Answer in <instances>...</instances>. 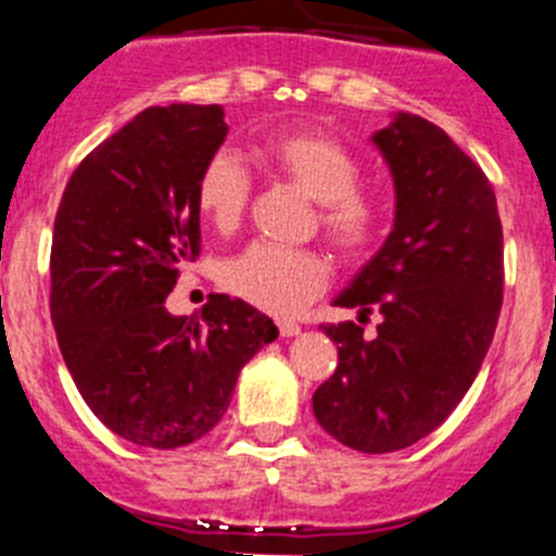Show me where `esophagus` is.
<instances>
[{"instance_id":"34e87169","label":"esophagus","mask_w":556,"mask_h":556,"mask_svg":"<svg viewBox=\"0 0 556 556\" xmlns=\"http://www.w3.org/2000/svg\"><path fill=\"white\" fill-rule=\"evenodd\" d=\"M278 331H281L283 339H289V337H298V333H301V326H298V323L281 320L278 323Z\"/></svg>"}]
</instances>
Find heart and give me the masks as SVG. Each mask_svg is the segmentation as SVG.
I'll return each mask as SVG.
<instances>
[{
	"instance_id": "b5f03b06",
	"label": "heart",
	"mask_w": 556,
	"mask_h": 556,
	"mask_svg": "<svg viewBox=\"0 0 556 556\" xmlns=\"http://www.w3.org/2000/svg\"><path fill=\"white\" fill-rule=\"evenodd\" d=\"M262 161L273 175L317 200V225L348 258L367 253L381 239L390 203L381 191L365 189V166L356 152L333 136L292 130L269 136ZM253 198V178L233 152L217 150L200 166L194 203L219 233L239 228ZM328 262L312 248L253 242L223 264V287L239 301L267 314L289 317L328 287Z\"/></svg>"
}]
</instances>
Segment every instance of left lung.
<instances>
[{
	"mask_svg": "<svg viewBox=\"0 0 556 556\" xmlns=\"http://www.w3.org/2000/svg\"><path fill=\"white\" fill-rule=\"evenodd\" d=\"M395 180V228L339 294L358 323L323 326L339 365L314 417L365 454L409 448L443 424L488 356L504 301V233L488 175L443 127L415 113L372 136Z\"/></svg>",
	"mask_w": 556,
	"mask_h": 556,
	"instance_id": "8db88e82",
	"label": "left lung"
}]
</instances>
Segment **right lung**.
<instances>
[{
    "label": "right lung",
    "instance_id": "add662e5",
    "mask_svg": "<svg viewBox=\"0 0 556 556\" xmlns=\"http://www.w3.org/2000/svg\"><path fill=\"white\" fill-rule=\"evenodd\" d=\"M228 136L219 105L147 108L88 152L58 205L49 312L88 409L144 448H180L228 412L239 370L278 337L267 314L211 294L172 317L200 255L194 184Z\"/></svg>",
    "mask_w": 556,
    "mask_h": 556
}]
</instances>
